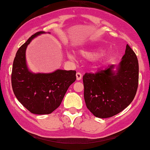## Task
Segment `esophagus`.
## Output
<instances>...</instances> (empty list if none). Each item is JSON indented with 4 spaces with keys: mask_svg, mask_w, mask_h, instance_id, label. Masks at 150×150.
<instances>
[{
    "mask_svg": "<svg viewBox=\"0 0 150 150\" xmlns=\"http://www.w3.org/2000/svg\"><path fill=\"white\" fill-rule=\"evenodd\" d=\"M76 80H77V81H79V80L81 79L82 76H81V74L79 73V72H77L76 74Z\"/></svg>",
    "mask_w": 150,
    "mask_h": 150,
    "instance_id": "1",
    "label": "esophagus"
}]
</instances>
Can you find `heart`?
Returning a JSON list of instances; mask_svg holds the SVG:
<instances>
[{"mask_svg": "<svg viewBox=\"0 0 150 150\" xmlns=\"http://www.w3.org/2000/svg\"><path fill=\"white\" fill-rule=\"evenodd\" d=\"M103 49H100V48H95V49H89V50H83V51H81V55L83 56V58L86 59H94L96 57H97L99 55L102 53ZM69 57L71 58V56H69ZM104 62H105V58H104V56H99L97 58L94 59V62L95 65L97 66V67H99V66H101L103 64H104Z\"/></svg>", "mask_w": 150, "mask_h": 150, "instance_id": "heart-1", "label": "heart"}]
</instances>
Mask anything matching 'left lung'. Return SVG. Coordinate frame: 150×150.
Here are the masks:
<instances>
[{"instance_id":"1","label":"left lung","mask_w":150,"mask_h":150,"mask_svg":"<svg viewBox=\"0 0 150 150\" xmlns=\"http://www.w3.org/2000/svg\"><path fill=\"white\" fill-rule=\"evenodd\" d=\"M139 81L137 57L128 44L117 66L109 65L83 76L86 107L95 117L109 118L123 111L134 98Z\"/></svg>"}]
</instances>
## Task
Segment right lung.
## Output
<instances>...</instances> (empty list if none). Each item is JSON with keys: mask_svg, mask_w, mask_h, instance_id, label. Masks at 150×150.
<instances>
[{"mask_svg": "<svg viewBox=\"0 0 150 150\" xmlns=\"http://www.w3.org/2000/svg\"><path fill=\"white\" fill-rule=\"evenodd\" d=\"M44 31L32 35L18 50L13 64L11 83L17 99L35 114H49L60 106L66 92L76 79L75 71L57 69L51 73H33L27 66L25 51L30 41ZM49 33H50L49 32Z\"/></svg>", "mask_w": 150, "mask_h": 150, "instance_id": "right-lung-1", "label": "right lung"}]
</instances>
